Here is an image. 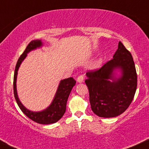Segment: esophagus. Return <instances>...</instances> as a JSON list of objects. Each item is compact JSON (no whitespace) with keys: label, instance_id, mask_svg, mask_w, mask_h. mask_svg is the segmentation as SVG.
Segmentation results:
<instances>
[{"label":"esophagus","instance_id":"esophagus-1","mask_svg":"<svg viewBox=\"0 0 149 149\" xmlns=\"http://www.w3.org/2000/svg\"><path fill=\"white\" fill-rule=\"evenodd\" d=\"M77 81L79 83H81V82H84V76L83 75H79L77 78Z\"/></svg>","mask_w":149,"mask_h":149}]
</instances>
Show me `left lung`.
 I'll list each match as a JSON object with an SVG mask.
<instances>
[{
  "instance_id": "left-lung-1",
  "label": "left lung",
  "mask_w": 149,
  "mask_h": 149,
  "mask_svg": "<svg viewBox=\"0 0 149 149\" xmlns=\"http://www.w3.org/2000/svg\"><path fill=\"white\" fill-rule=\"evenodd\" d=\"M121 68L120 78L113 82L112 72ZM85 83L89 91V101L93 112L102 118H114L128 108L137 88V73L131 53L119 42L113 58L100 68L88 70Z\"/></svg>"
}]
</instances>
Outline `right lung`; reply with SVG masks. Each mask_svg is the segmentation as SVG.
<instances>
[{
  "label": "right lung",
  "instance_id": "obj_1",
  "mask_svg": "<svg viewBox=\"0 0 149 149\" xmlns=\"http://www.w3.org/2000/svg\"><path fill=\"white\" fill-rule=\"evenodd\" d=\"M41 45V40H37L30 42L29 44L28 45L26 48L25 49L24 52L19 57L17 63H16V68H15L14 76H13V94H14L15 100H16V102L19 105V108L23 112V113L25 114V115H26L29 119L36 122V123H40V124L47 125L56 123L57 121L59 120L63 116L66 110V103H67L68 98L69 94H70L73 87L76 84V81L72 77L61 81L53 101H52L50 106L47 108L45 110L39 112H34L28 110L27 109H26L22 105V104L20 102L19 98H18L17 92H16V81L18 69H19L20 64L22 63L23 60L26 58V54L31 50H32V49H36V48L39 47Z\"/></svg>",
  "mask_w": 149,
  "mask_h": 149
}]
</instances>
